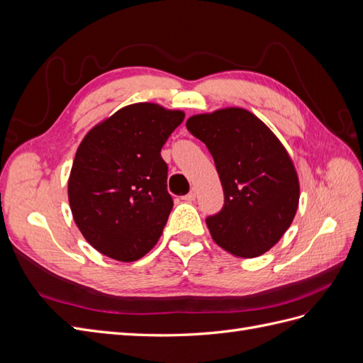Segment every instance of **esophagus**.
<instances>
[{"label": "esophagus", "instance_id": "34e87169", "mask_svg": "<svg viewBox=\"0 0 363 363\" xmlns=\"http://www.w3.org/2000/svg\"><path fill=\"white\" fill-rule=\"evenodd\" d=\"M183 200H184V201H194V200H195V189H192L189 194H186V195L183 196Z\"/></svg>", "mask_w": 363, "mask_h": 363}]
</instances>
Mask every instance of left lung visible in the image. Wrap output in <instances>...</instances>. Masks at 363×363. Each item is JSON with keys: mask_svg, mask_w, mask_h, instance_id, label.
I'll return each mask as SVG.
<instances>
[{"mask_svg": "<svg viewBox=\"0 0 363 363\" xmlns=\"http://www.w3.org/2000/svg\"><path fill=\"white\" fill-rule=\"evenodd\" d=\"M186 128L211 151L224 189L223 208L206 218L212 239L238 257L267 252L298 207V177L286 150L245 108L195 115Z\"/></svg>", "mask_w": 363, "mask_h": 363, "instance_id": "1", "label": "left lung"}]
</instances>
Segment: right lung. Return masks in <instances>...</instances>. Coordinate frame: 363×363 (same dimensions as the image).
Listing matches in <instances>:
<instances>
[{"label": "right lung", "instance_id": "obj_1", "mask_svg": "<svg viewBox=\"0 0 363 363\" xmlns=\"http://www.w3.org/2000/svg\"><path fill=\"white\" fill-rule=\"evenodd\" d=\"M183 119L180 111L138 103L82 140L68 182L69 206L82 235L101 255L133 262L157 244L172 208L160 150Z\"/></svg>", "mask_w": 363, "mask_h": 363}]
</instances>
